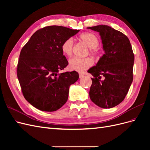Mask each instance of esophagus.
I'll return each mask as SVG.
<instances>
[{"label":"esophagus","instance_id":"34e87169","mask_svg":"<svg viewBox=\"0 0 150 150\" xmlns=\"http://www.w3.org/2000/svg\"><path fill=\"white\" fill-rule=\"evenodd\" d=\"M79 78H83V77H84V75H83V74L79 73Z\"/></svg>","mask_w":150,"mask_h":150}]
</instances>
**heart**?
Listing matches in <instances>:
<instances>
[{"instance_id":"heart-1","label":"heart","mask_w":150,"mask_h":150,"mask_svg":"<svg viewBox=\"0 0 150 150\" xmlns=\"http://www.w3.org/2000/svg\"><path fill=\"white\" fill-rule=\"evenodd\" d=\"M79 38L88 45L90 52L93 54H97L99 50L97 48L99 45V39L97 36L91 33H84L79 35ZM74 46V40L72 38L66 39L61 44L62 53L67 56H71ZM93 65V61L90 57L71 58L69 61V68L72 71L83 72Z\"/></svg>"}]
</instances>
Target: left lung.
Wrapping results in <instances>:
<instances>
[{"label":"left lung","mask_w":150,"mask_h":150,"mask_svg":"<svg viewBox=\"0 0 150 150\" xmlns=\"http://www.w3.org/2000/svg\"><path fill=\"white\" fill-rule=\"evenodd\" d=\"M88 29L99 33L105 52L97 64L88 71L94 76L89 97L97 106L111 108L124 100L133 82V49L128 37L110 26L99 25Z\"/></svg>","instance_id":"left-lung-1"}]
</instances>
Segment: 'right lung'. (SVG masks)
I'll return each instance as SVG.
<instances>
[{"label": "right lung", "mask_w": 150, "mask_h": 150, "mask_svg": "<svg viewBox=\"0 0 150 150\" xmlns=\"http://www.w3.org/2000/svg\"><path fill=\"white\" fill-rule=\"evenodd\" d=\"M79 30L51 25L40 29L22 47L17 75L24 98L43 111H55L66 103L69 86L79 79L75 71L59 73L68 65L61 44Z\"/></svg>", "instance_id": "1"}]
</instances>
